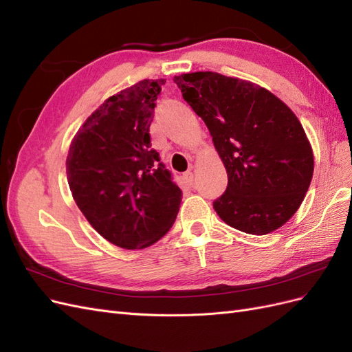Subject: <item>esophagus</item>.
Listing matches in <instances>:
<instances>
[{"instance_id":"obj_1","label":"esophagus","mask_w":352,"mask_h":352,"mask_svg":"<svg viewBox=\"0 0 352 352\" xmlns=\"http://www.w3.org/2000/svg\"><path fill=\"white\" fill-rule=\"evenodd\" d=\"M184 179H185V184L186 185H192V182H194V173L192 172H186L184 175Z\"/></svg>"}]
</instances>
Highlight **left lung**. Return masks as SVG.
Returning a JSON list of instances; mask_svg holds the SVG:
<instances>
[{"instance_id": "left-lung-1", "label": "left lung", "mask_w": 352, "mask_h": 352, "mask_svg": "<svg viewBox=\"0 0 352 352\" xmlns=\"http://www.w3.org/2000/svg\"><path fill=\"white\" fill-rule=\"evenodd\" d=\"M207 124L228 173L226 192L212 202L226 225L267 235L289 220L310 188L314 155L301 122L257 83L216 72L173 78Z\"/></svg>"}]
</instances>
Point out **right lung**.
<instances>
[{
	"mask_svg": "<svg viewBox=\"0 0 352 352\" xmlns=\"http://www.w3.org/2000/svg\"><path fill=\"white\" fill-rule=\"evenodd\" d=\"M164 79L109 97L73 136L67 182L82 214L116 247L142 250L172 228L182 190L151 148L150 126Z\"/></svg>",
	"mask_w": 352,
	"mask_h": 352,
	"instance_id": "right-lung-1",
	"label": "right lung"
}]
</instances>
